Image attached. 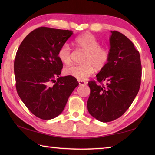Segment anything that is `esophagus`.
<instances>
[{"label": "esophagus", "mask_w": 155, "mask_h": 155, "mask_svg": "<svg viewBox=\"0 0 155 155\" xmlns=\"http://www.w3.org/2000/svg\"><path fill=\"white\" fill-rule=\"evenodd\" d=\"M78 84H79L80 86H83V85H85L87 84V83L85 81H78Z\"/></svg>", "instance_id": "obj_1"}]
</instances>
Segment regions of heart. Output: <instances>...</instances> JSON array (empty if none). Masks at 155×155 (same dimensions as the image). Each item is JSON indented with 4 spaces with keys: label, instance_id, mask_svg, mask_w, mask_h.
<instances>
[{
    "label": "heart",
    "instance_id": "b5f03b06",
    "mask_svg": "<svg viewBox=\"0 0 155 155\" xmlns=\"http://www.w3.org/2000/svg\"><path fill=\"white\" fill-rule=\"evenodd\" d=\"M74 45L86 52L83 62L79 65H72L64 68L65 75L77 78L78 81H84L94 73V68L101 70L104 68L110 60V52L107 48L100 47V42L94 36L87 32L75 38ZM58 57L62 63H71V48L67 43L59 48Z\"/></svg>",
    "mask_w": 155,
    "mask_h": 155
}]
</instances>
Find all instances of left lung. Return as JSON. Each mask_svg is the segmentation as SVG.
<instances>
[{"label":"left lung","instance_id":"left-lung-1","mask_svg":"<svg viewBox=\"0 0 155 155\" xmlns=\"http://www.w3.org/2000/svg\"><path fill=\"white\" fill-rule=\"evenodd\" d=\"M111 33L110 60L97 75L99 84L88 82V113L103 123L116 120L127 110L139 93L142 75L140 54L134 44L119 32Z\"/></svg>","mask_w":155,"mask_h":155}]
</instances>
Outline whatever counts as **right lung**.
I'll use <instances>...</instances> for the list:
<instances>
[{
  "mask_svg": "<svg viewBox=\"0 0 155 155\" xmlns=\"http://www.w3.org/2000/svg\"><path fill=\"white\" fill-rule=\"evenodd\" d=\"M73 34L68 30L39 27L22 41L14 62L16 88L31 113L43 120L58 116L78 85L71 76L60 77L58 51Z\"/></svg>",
  "mask_w": 155,
  "mask_h": 155,
  "instance_id": "right-lung-1",
  "label": "right lung"
}]
</instances>
